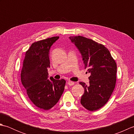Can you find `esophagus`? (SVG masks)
Here are the masks:
<instances>
[{
	"label": "esophagus",
	"mask_w": 134,
	"mask_h": 134,
	"mask_svg": "<svg viewBox=\"0 0 134 134\" xmlns=\"http://www.w3.org/2000/svg\"><path fill=\"white\" fill-rule=\"evenodd\" d=\"M68 85H69V86H72V85H74V82H72V81H68L67 83Z\"/></svg>",
	"instance_id": "obj_1"
}]
</instances>
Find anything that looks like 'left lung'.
<instances>
[{
	"label": "left lung",
	"instance_id": "8db88e82",
	"mask_svg": "<svg viewBox=\"0 0 134 134\" xmlns=\"http://www.w3.org/2000/svg\"><path fill=\"white\" fill-rule=\"evenodd\" d=\"M69 38L79 51L85 69L90 74L89 85L79 83L85 89L81 103L89 110H98L109 100L115 87L116 62L104 45L80 36Z\"/></svg>",
	"mask_w": 134,
	"mask_h": 134
}]
</instances>
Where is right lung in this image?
<instances>
[{"mask_svg":"<svg viewBox=\"0 0 134 134\" xmlns=\"http://www.w3.org/2000/svg\"><path fill=\"white\" fill-rule=\"evenodd\" d=\"M59 38L53 37L33 43L25 54L21 71L22 83L29 99L37 107L44 110L55 105L64 89V79H48L49 49Z\"/></svg>","mask_w":134,"mask_h":134,"instance_id":"add662e5","label":"right lung"}]
</instances>
